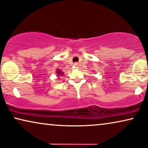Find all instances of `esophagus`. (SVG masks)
<instances>
[{
    "label": "esophagus",
    "instance_id": "1",
    "mask_svg": "<svg viewBox=\"0 0 148 148\" xmlns=\"http://www.w3.org/2000/svg\"><path fill=\"white\" fill-rule=\"evenodd\" d=\"M73 66L75 67H76V68H77V67H78V63L77 62H75L73 64Z\"/></svg>",
    "mask_w": 148,
    "mask_h": 148
}]
</instances>
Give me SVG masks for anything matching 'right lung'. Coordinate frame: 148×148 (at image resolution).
I'll return each mask as SVG.
<instances>
[{
    "instance_id": "add662e5",
    "label": "right lung",
    "mask_w": 148,
    "mask_h": 148,
    "mask_svg": "<svg viewBox=\"0 0 148 148\" xmlns=\"http://www.w3.org/2000/svg\"><path fill=\"white\" fill-rule=\"evenodd\" d=\"M56 73L58 75H63V72L62 71H60V69H57Z\"/></svg>"
}]
</instances>
